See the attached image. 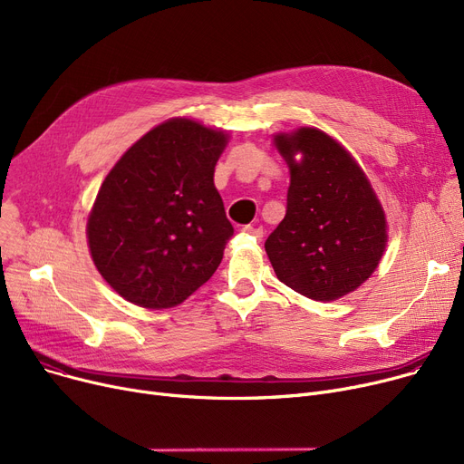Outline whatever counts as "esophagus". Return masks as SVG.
<instances>
[{
  "label": "esophagus",
  "mask_w": 464,
  "mask_h": 464,
  "mask_svg": "<svg viewBox=\"0 0 464 464\" xmlns=\"http://www.w3.org/2000/svg\"><path fill=\"white\" fill-rule=\"evenodd\" d=\"M242 233L252 235L256 238H263V227H256V226H245L242 227Z\"/></svg>",
  "instance_id": "obj_1"
}]
</instances>
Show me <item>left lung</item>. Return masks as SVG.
Masks as SVG:
<instances>
[{"label": "left lung", "mask_w": 464, "mask_h": 464, "mask_svg": "<svg viewBox=\"0 0 464 464\" xmlns=\"http://www.w3.org/2000/svg\"><path fill=\"white\" fill-rule=\"evenodd\" d=\"M275 142L291 182L285 216L265 240L266 256L287 287L314 301H334L357 289L382 259V205L361 167L327 133L301 128Z\"/></svg>", "instance_id": "obj_1"}]
</instances>
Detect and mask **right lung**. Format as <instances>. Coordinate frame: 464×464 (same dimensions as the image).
<instances>
[{"label": "right lung", "instance_id": "1", "mask_svg": "<svg viewBox=\"0 0 464 464\" xmlns=\"http://www.w3.org/2000/svg\"><path fill=\"white\" fill-rule=\"evenodd\" d=\"M227 137L175 118L139 139L112 167L88 218L102 276L126 301L170 308L222 263L233 235L214 167Z\"/></svg>", "mask_w": 464, "mask_h": 464}]
</instances>
